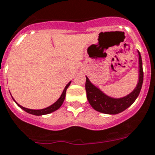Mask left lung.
<instances>
[{"instance_id":"obj_1","label":"left lung","mask_w":155,"mask_h":155,"mask_svg":"<svg viewBox=\"0 0 155 155\" xmlns=\"http://www.w3.org/2000/svg\"><path fill=\"white\" fill-rule=\"evenodd\" d=\"M138 51L139 55V79L136 87L128 95L120 98L111 97L110 95L101 91L93 84L87 76H86V88L87 98L89 104L95 110L99 112L108 114H116L123 112V110L127 109L132 104H134L135 99L138 98L140 93L142 85L143 82V62L141 57L140 52Z\"/></svg>"}]
</instances>
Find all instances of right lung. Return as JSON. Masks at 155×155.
Here are the masks:
<instances>
[{
  "label": "right lung",
  "mask_w": 155,
  "mask_h": 155,
  "mask_svg": "<svg viewBox=\"0 0 155 155\" xmlns=\"http://www.w3.org/2000/svg\"><path fill=\"white\" fill-rule=\"evenodd\" d=\"M71 81L69 82L68 84H67L66 86H65L64 89V91H63L62 94H61V95H60V97L59 98V99H58L53 104H51V106L48 107H46V108H44V109H40V110H33V109H29V108L24 107L21 106V105H20L19 104H17V103L15 101V99H13L12 97V99H13V100L15 101V103L17 104V106H18L19 107H21L22 110H24L25 111H26L27 113H28V114H34V115H38V116H40V115H44V114H50V113L53 112V111H55V110H58V109H59V108L61 107V105H62L63 103H64V101L65 96H66V91H67V89H68V87H69V85L71 84Z\"/></svg>",
  "instance_id": "1"
}]
</instances>
